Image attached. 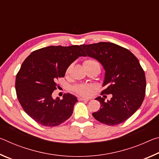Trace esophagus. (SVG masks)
<instances>
[{"instance_id":"1","label":"esophagus","mask_w":159,"mask_h":159,"mask_svg":"<svg viewBox=\"0 0 159 159\" xmlns=\"http://www.w3.org/2000/svg\"><path fill=\"white\" fill-rule=\"evenodd\" d=\"M79 100H80V101H86V102H88V101H89V99L83 98H79Z\"/></svg>"}]
</instances>
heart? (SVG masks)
Returning a JSON list of instances; mask_svg holds the SVG:
<instances>
[{
  "label": "heart",
  "mask_w": 159,
  "mask_h": 159,
  "mask_svg": "<svg viewBox=\"0 0 159 159\" xmlns=\"http://www.w3.org/2000/svg\"><path fill=\"white\" fill-rule=\"evenodd\" d=\"M98 63L97 61L92 60H88L84 61L83 64H95ZM70 70V66H69L66 69V72L68 73ZM95 85H89V84H80L77 85L74 87V90L79 95L83 96V97H90L93 95V90L95 89Z\"/></svg>",
  "instance_id": "obj_1"
}]
</instances>
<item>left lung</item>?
I'll return each mask as SVG.
<instances>
[{"instance_id":"left-lung-1","label":"left lung","mask_w":159,"mask_h":159,"mask_svg":"<svg viewBox=\"0 0 159 159\" xmlns=\"http://www.w3.org/2000/svg\"><path fill=\"white\" fill-rule=\"evenodd\" d=\"M85 56L98 60L105 70L101 95L111 94L110 100L98 97L100 108L93 113L102 123L116 125L125 121L142 105L146 91L143 69L130 50L109 42L81 45Z\"/></svg>"}]
</instances>
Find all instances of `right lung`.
<instances>
[{
	"mask_svg": "<svg viewBox=\"0 0 159 159\" xmlns=\"http://www.w3.org/2000/svg\"><path fill=\"white\" fill-rule=\"evenodd\" d=\"M80 56H85L80 45H51L32 52L21 64L15 80L17 97L24 111L38 123L54 127L73 114L76 97L67 93L62 99H55L52 94L57 79Z\"/></svg>",
	"mask_w": 159,
	"mask_h": 159,
	"instance_id": "add662e5",
	"label": "right lung"
}]
</instances>
